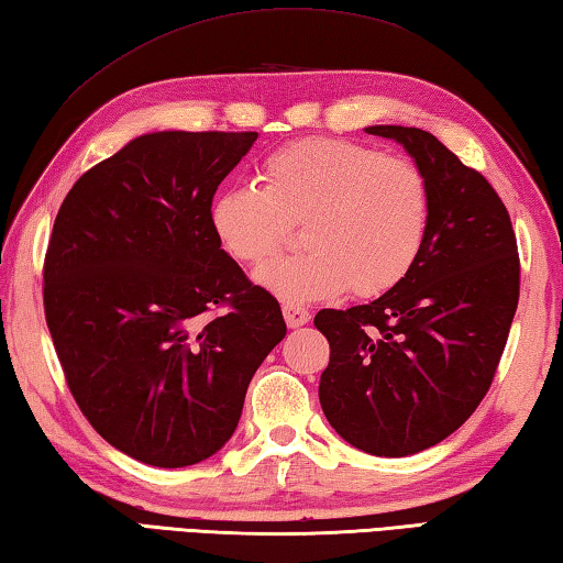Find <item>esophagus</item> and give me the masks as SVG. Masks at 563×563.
<instances>
[{
    "mask_svg": "<svg viewBox=\"0 0 563 563\" xmlns=\"http://www.w3.org/2000/svg\"><path fill=\"white\" fill-rule=\"evenodd\" d=\"M284 311V319H287V327L289 329H299L303 327V323H309L311 319V311L307 307H301V303H284L282 307Z\"/></svg>",
    "mask_w": 563,
    "mask_h": 563,
    "instance_id": "obj_1",
    "label": "esophagus"
}]
</instances>
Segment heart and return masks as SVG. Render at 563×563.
Listing matches in <instances>:
<instances>
[{"instance_id":"1","label":"heart","mask_w":563,"mask_h":563,"mask_svg":"<svg viewBox=\"0 0 563 563\" xmlns=\"http://www.w3.org/2000/svg\"><path fill=\"white\" fill-rule=\"evenodd\" d=\"M260 187L214 197L210 222L244 266L269 264L301 224L303 252L260 274L276 297L299 303L343 289L373 299L406 279L426 250L430 185L408 157L341 137H303L264 157Z\"/></svg>"}]
</instances>
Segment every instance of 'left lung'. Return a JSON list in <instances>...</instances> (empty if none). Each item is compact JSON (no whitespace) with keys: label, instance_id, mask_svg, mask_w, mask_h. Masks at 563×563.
Masks as SVG:
<instances>
[{"label":"left lung","instance_id":"left-lung-1","mask_svg":"<svg viewBox=\"0 0 563 563\" xmlns=\"http://www.w3.org/2000/svg\"><path fill=\"white\" fill-rule=\"evenodd\" d=\"M412 155L430 185L418 264L380 299L313 319L329 339L319 400L368 455L406 457L452 435L495 378L519 301L517 236L505 202L420 128L371 125Z\"/></svg>","mask_w":563,"mask_h":563}]
</instances>
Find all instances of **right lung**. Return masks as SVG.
<instances>
[{
  "instance_id": "1",
  "label": "right lung",
  "mask_w": 563,
  "mask_h": 563,
  "mask_svg": "<svg viewBox=\"0 0 563 563\" xmlns=\"http://www.w3.org/2000/svg\"><path fill=\"white\" fill-rule=\"evenodd\" d=\"M256 141L141 135L78 177L44 256V313L66 386L106 442L153 467L214 455L287 336L279 301L220 250L217 187Z\"/></svg>"
}]
</instances>
